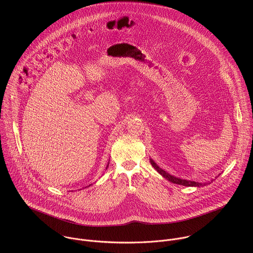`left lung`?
Segmentation results:
<instances>
[{
	"mask_svg": "<svg viewBox=\"0 0 253 253\" xmlns=\"http://www.w3.org/2000/svg\"><path fill=\"white\" fill-rule=\"evenodd\" d=\"M150 163L151 165L155 168V170L161 174L164 178H166L167 180H169L170 182L174 183V184H179V185H183V186H188V187H191V186H195V187H200V186H204L206 183H200V182H196V181H191V180H186V179H181V178H178V177H175L169 173H167L166 171H164L162 168H160L152 159H150ZM212 181V180H211Z\"/></svg>",
	"mask_w": 253,
	"mask_h": 253,
	"instance_id": "obj_1",
	"label": "left lung"
}]
</instances>
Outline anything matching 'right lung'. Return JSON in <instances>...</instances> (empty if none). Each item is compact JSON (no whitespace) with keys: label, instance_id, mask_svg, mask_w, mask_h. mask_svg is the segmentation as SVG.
<instances>
[{"label":"right lung","instance_id":"1","mask_svg":"<svg viewBox=\"0 0 253 253\" xmlns=\"http://www.w3.org/2000/svg\"><path fill=\"white\" fill-rule=\"evenodd\" d=\"M108 165H109V163H108ZM108 165H107V167H108ZM107 167H106V169H107Z\"/></svg>","mask_w":253,"mask_h":253}]
</instances>
